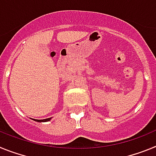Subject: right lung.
<instances>
[{
  "mask_svg": "<svg viewBox=\"0 0 156 156\" xmlns=\"http://www.w3.org/2000/svg\"><path fill=\"white\" fill-rule=\"evenodd\" d=\"M51 119V118H48V119H34V121H36V122H48V121H50Z\"/></svg>",
  "mask_w": 156,
  "mask_h": 156,
  "instance_id": "1",
  "label": "right lung"
}]
</instances>
